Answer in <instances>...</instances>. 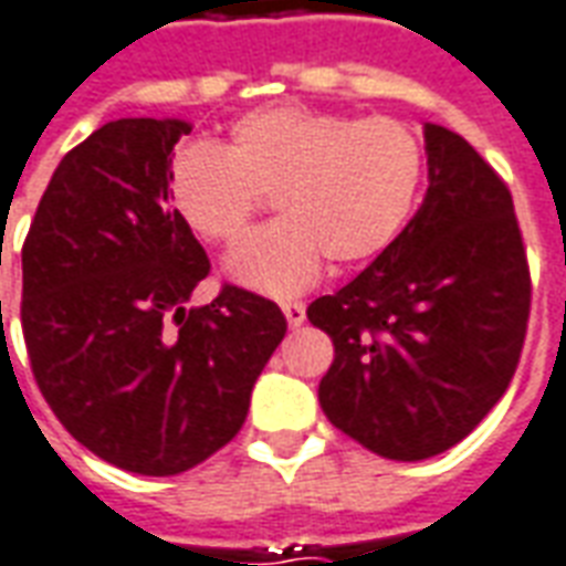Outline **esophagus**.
<instances>
[{
  "instance_id": "esophagus-1",
  "label": "esophagus",
  "mask_w": 566,
  "mask_h": 566,
  "mask_svg": "<svg viewBox=\"0 0 566 566\" xmlns=\"http://www.w3.org/2000/svg\"><path fill=\"white\" fill-rule=\"evenodd\" d=\"M283 316H286L289 328H298V325L307 319V311H304L301 301H286V304H283Z\"/></svg>"
}]
</instances>
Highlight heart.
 <instances>
[{
  "instance_id": "heart-1",
  "label": "heart",
  "mask_w": 566,
  "mask_h": 566,
  "mask_svg": "<svg viewBox=\"0 0 566 566\" xmlns=\"http://www.w3.org/2000/svg\"><path fill=\"white\" fill-rule=\"evenodd\" d=\"M424 147L407 123L271 105L234 119L226 147L187 142L168 163V198L201 241L234 247L271 198L280 220L229 259L238 283L295 295L325 259L370 262L410 222L422 192Z\"/></svg>"
}]
</instances>
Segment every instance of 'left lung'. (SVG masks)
<instances>
[{"mask_svg":"<svg viewBox=\"0 0 566 566\" xmlns=\"http://www.w3.org/2000/svg\"><path fill=\"white\" fill-rule=\"evenodd\" d=\"M422 208L340 292L307 307L334 344L319 403L334 428L395 461L440 455L515 374L531 313L522 229L503 177L428 123Z\"/></svg>","mask_w":566,"mask_h":566,"instance_id":"obj_1","label":"left lung"}]
</instances>
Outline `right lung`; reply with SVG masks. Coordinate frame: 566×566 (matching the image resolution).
<instances>
[{
  "instance_id": "right-lung-1",
  "label": "right lung",
  "mask_w": 566,
  "mask_h": 566,
  "mask_svg": "<svg viewBox=\"0 0 566 566\" xmlns=\"http://www.w3.org/2000/svg\"><path fill=\"white\" fill-rule=\"evenodd\" d=\"M184 119L105 123L63 156L23 241L20 325L32 377L65 431L142 476L196 468L241 431L286 334L274 301L208 277L168 198Z\"/></svg>"
}]
</instances>
